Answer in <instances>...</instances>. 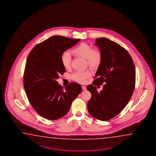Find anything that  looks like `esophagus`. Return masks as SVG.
<instances>
[{
	"label": "esophagus",
	"instance_id": "1",
	"mask_svg": "<svg viewBox=\"0 0 156 156\" xmlns=\"http://www.w3.org/2000/svg\"><path fill=\"white\" fill-rule=\"evenodd\" d=\"M82 88H83V90H86V87L85 86H82Z\"/></svg>",
	"mask_w": 156,
	"mask_h": 156
}]
</instances>
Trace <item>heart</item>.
Segmentation results:
<instances>
[{
	"label": "heart",
	"instance_id": "b5f03b06",
	"mask_svg": "<svg viewBox=\"0 0 156 156\" xmlns=\"http://www.w3.org/2000/svg\"><path fill=\"white\" fill-rule=\"evenodd\" d=\"M72 52L77 56L86 60L87 64L91 68L94 69L100 64L102 58L101 52L99 50L94 49L86 43H81L73 50ZM71 55L70 52L65 51L61 56V62L65 69H69L71 66ZM91 73L90 71H77L71 75L72 79L77 83H85L86 80L91 76Z\"/></svg>",
	"mask_w": 156,
	"mask_h": 156
}]
</instances>
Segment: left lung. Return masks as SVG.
<instances>
[{
    "label": "left lung",
    "instance_id": "8db88e82",
    "mask_svg": "<svg viewBox=\"0 0 156 156\" xmlns=\"http://www.w3.org/2000/svg\"><path fill=\"white\" fill-rule=\"evenodd\" d=\"M95 44L102 58L93 85L86 87L92 95L87 108L92 117L106 121L119 114L128 104L135 87L136 70L131 55L119 44L101 37L96 39ZM104 82L106 84L98 92L94 86Z\"/></svg>",
    "mask_w": 156,
    "mask_h": 156
}]
</instances>
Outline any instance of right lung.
<instances>
[{"label":"right lung","mask_w":156,"mask_h":156,"mask_svg":"<svg viewBox=\"0 0 156 156\" xmlns=\"http://www.w3.org/2000/svg\"><path fill=\"white\" fill-rule=\"evenodd\" d=\"M80 41L53 36L37 44L28 55L23 77L25 91L32 107L46 119L56 120L66 115L82 91L77 83L64 88L57 81L66 70L61 55Z\"/></svg>","instance_id":"1"}]
</instances>
